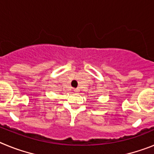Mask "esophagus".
<instances>
[{"instance_id": "34e87169", "label": "esophagus", "mask_w": 154, "mask_h": 154, "mask_svg": "<svg viewBox=\"0 0 154 154\" xmlns=\"http://www.w3.org/2000/svg\"><path fill=\"white\" fill-rule=\"evenodd\" d=\"M74 92H76V93H78V92H79V89H74Z\"/></svg>"}]
</instances>
